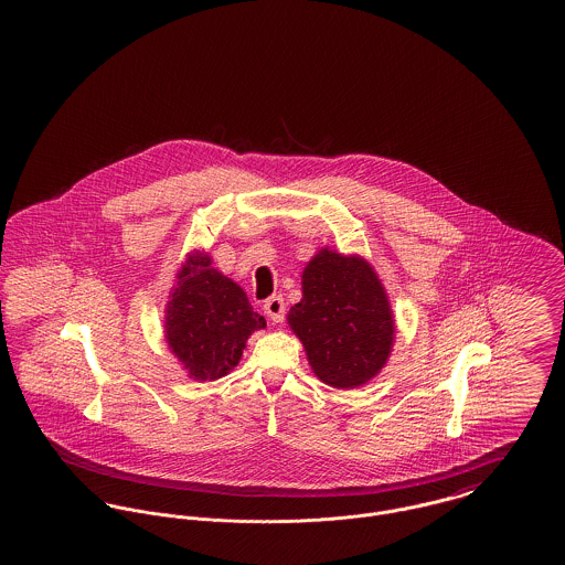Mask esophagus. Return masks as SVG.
Here are the masks:
<instances>
[{"label": "esophagus", "mask_w": 565, "mask_h": 565, "mask_svg": "<svg viewBox=\"0 0 565 565\" xmlns=\"http://www.w3.org/2000/svg\"><path fill=\"white\" fill-rule=\"evenodd\" d=\"M263 309H265V313L269 316L270 322H284V316H286V302H284V298H281V296H270V298H267V300H265V305H263Z\"/></svg>", "instance_id": "1"}]
</instances>
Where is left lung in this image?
<instances>
[{
	"label": "left lung",
	"mask_w": 565,
	"mask_h": 565,
	"mask_svg": "<svg viewBox=\"0 0 565 565\" xmlns=\"http://www.w3.org/2000/svg\"><path fill=\"white\" fill-rule=\"evenodd\" d=\"M311 371L337 390L369 383L394 345V316L381 279L360 256L320 249L302 270V298L288 313Z\"/></svg>",
	"instance_id": "1"
}]
</instances>
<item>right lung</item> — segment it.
Here are the masks:
<instances>
[{
  "label": "right lung",
  "mask_w": 565,
  "mask_h": 565,
  "mask_svg": "<svg viewBox=\"0 0 565 565\" xmlns=\"http://www.w3.org/2000/svg\"><path fill=\"white\" fill-rule=\"evenodd\" d=\"M164 313L167 345L194 381L228 375L249 334L267 328L242 288L203 252H192L182 265Z\"/></svg>",
  "instance_id": "right-lung-1"
}]
</instances>
